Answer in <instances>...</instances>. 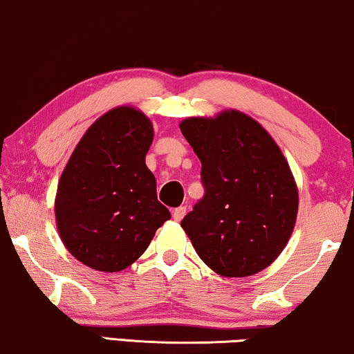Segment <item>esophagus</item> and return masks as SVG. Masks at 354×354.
I'll use <instances>...</instances> for the list:
<instances>
[{
	"label": "esophagus",
	"mask_w": 354,
	"mask_h": 354,
	"mask_svg": "<svg viewBox=\"0 0 354 354\" xmlns=\"http://www.w3.org/2000/svg\"><path fill=\"white\" fill-rule=\"evenodd\" d=\"M185 212H187V207L185 206L176 207V209H174V212H172L174 221H182L183 216H185Z\"/></svg>",
	"instance_id": "obj_1"
}]
</instances>
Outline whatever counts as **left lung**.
Segmentation results:
<instances>
[{
	"label": "left lung",
	"mask_w": 354,
	"mask_h": 354,
	"mask_svg": "<svg viewBox=\"0 0 354 354\" xmlns=\"http://www.w3.org/2000/svg\"><path fill=\"white\" fill-rule=\"evenodd\" d=\"M180 130L201 161L205 195L180 222L203 263L224 277L253 275L292 235L297 183L272 137L239 111L190 118Z\"/></svg>",
	"instance_id": "left-lung-1"
}]
</instances>
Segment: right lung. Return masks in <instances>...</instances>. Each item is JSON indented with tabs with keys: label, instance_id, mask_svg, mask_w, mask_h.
Wrapping results in <instances>:
<instances>
[{
	"label": "right lung",
	"instance_id": "right-lung-1",
	"mask_svg": "<svg viewBox=\"0 0 354 354\" xmlns=\"http://www.w3.org/2000/svg\"><path fill=\"white\" fill-rule=\"evenodd\" d=\"M151 142L147 115L120 106L86 130L62 172L55 205L57 230L71 254L91 269L129 268L171 219L145 164Z\"/></svg>",
	"mask_w": 354,
	"mask_h": 354
}]
</instances>
